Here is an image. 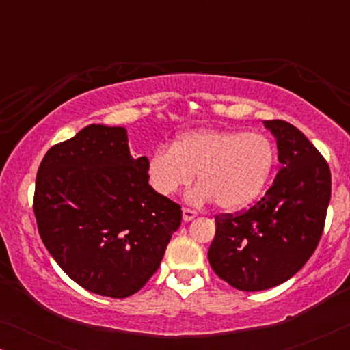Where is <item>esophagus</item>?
<instances>
[{"mask_svg": "<svg viewBox=\"0 0 350 350\" xmlns=\"http://www.w3.org/2000/svg\"><path fill=\"white\" fill-rule=\"evenodd\" d=\"M198 217V212H194V210H189V208H183V221L188 223L191 219H194Z\"/></svg>", "mask_w": 350, "mask_h": 350, "instance_id": "esophagus-1", "label": "esophagus"}]
</instances>
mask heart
<instances>
[{"mask_svg": "<svg viewBox=\"0 0 350 350\" xmlns=\"http://www.w3.org/2000/svg\"><path fill=\"white\" fill-rule=\"evenodd\" d=\"M275 159V148L262 133L200 129L152 152L146 174L161 196L175 194L196 175L199 186L189 193L191 202L215 200L219 208L239 210L265 191Z\"/></svg>", "mask_w": 350, "mask_h": 350, "instance_id": "heart-1", "label": "heart"}]
</instances>
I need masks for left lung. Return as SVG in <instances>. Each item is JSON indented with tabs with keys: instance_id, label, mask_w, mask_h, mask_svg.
I'll use <instances>...</instances> for the list:
<instances>
[{
	"instance_id": "8db88e82",
	"label": "left lung",
	"mask_w": 350,
	"mask_h": 350,
	"mask_svg": "<svg viewBox=\"0 0 350 350\" xmlns=\"http://www.w3.org/2000/svg\"><path fill=\"white\" fill-rule=\"evenodd\" d=\"M275 138L280 169L265 198L247 212L217 217L208 262L219 279L242 291L272 288L291 279L322 236L332 198L327 161L286 121H265Z\"/></svg>"
}]
</instances>
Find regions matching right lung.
Returning a JSON list of instances; mask_svg holds the SVG:
<instances>
[{
	"instance_id": "add662e5",
	"label": "right lung",
	"mask_w": 350,
	"mask_h": 350,
	"mask_svg": "<svg viewBox=\"0 0 350 350\" xmlns=\"http://www.w3.org/2000/svg\"><path fill=\"white\" fill-rule=\"evenodd\" d=\"M146 165L148 157H132L126 127L90 124L52 146L38 169L33 210L42 243L92 293H137L180 228V205L151 188Z\"/></svg>"
}]
</instances>
